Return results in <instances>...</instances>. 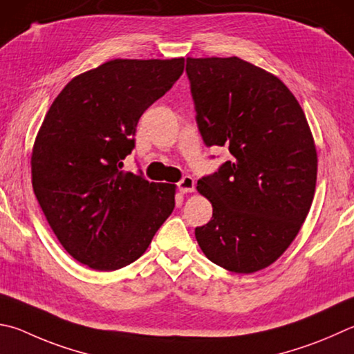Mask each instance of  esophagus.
I'll list each match as a JSON object with an SVG mask.
<instances>
[{
    "label": "esophagus",
    "instance_id": "esophagus-1",
    "mask_svg": "<svg viewBox=\"0 0 354 354\" xmlns=\"http://www.w3.org/2000/svg\"><path fill=\"white\" fill-rule=\"evenodd\" d=\"M178 189L181 194H192V192H195V179L192 176H184L178 183Z\"/></svg>",
    "mask_w": 354,
    "mask_h": 354
}]
</instances>
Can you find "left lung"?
<instances>
[{
  "label": "left lung",
  "instance_id": "1",
  "mask_svg": "<svg viewBox=\"0 0 354 354\" xmlns=\"http://www.w3.org/2000/svg\"><path fill=\"white\" fill-rule=\"evenodd\" d=\"M185 73L205 147L232 155L198 181L214 214L196 241L215 265L257 272L285 252L311 207L317 153L305 113L283 82L239 57L187 59Z\"/></svg>",
  "mask_w": 354,
  "mask_h": 354
}]
</instances>
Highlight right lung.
I'll list each match as a JSON object with an SVG mask.
<instances>
[{
    "label": "right lung",
    "mask_w": 354,
    "mask_h": 354,
    "mask_svg": "<svg viewBox=\"0 0 354 354\" xmlns=\"http://www.w3.org/2000/svg\"><path fill=\"white\" fill-rule=\"evenodd\" d=\"M183 71L184 59L106 62L62 89L38 131V204L66 252L95 271L138 260L175 209V185L122 167L140 115Z\"/></svg>",
    "instance_id": "right-lung-1"
}]
</instances>
